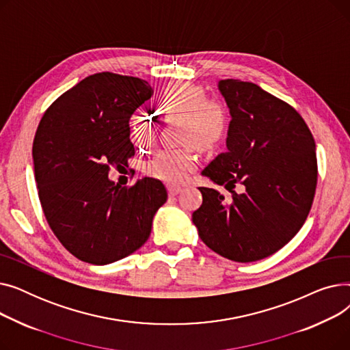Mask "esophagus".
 I'll use <instances>...</instances> for the list:
<instances>
[{"label": "esophagus", "instance_id": "esophagus-1", "mask_svg": "<svg viewBox=\"0 0 350 350\" xmlns=\"http://www.w3.org/2000/svg\"><path fill=\"white\" fill-rule=\"evenodd\" d=\"M181 190H183V189H181L180 186H174V185H169V186H167V191H169V194H170V196H176V194H178Z\"/></svg>", "mask_w": 350, "mask_h": 350}]
</instances>
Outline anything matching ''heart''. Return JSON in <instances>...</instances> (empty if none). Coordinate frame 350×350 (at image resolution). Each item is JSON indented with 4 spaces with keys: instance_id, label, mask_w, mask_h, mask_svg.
<instances>
[{
    "instance_id": "heart-1",
    "label": "heart",
    "mask_w": 350,
    "mask_h": 350,
    "mask_svg": "<svg viewBox=\"0 0 350 350\" xmlns=\"http://www.w3.org/2000/svg\"><path fill=\"white\" fill-rule=\"evenodd\" d=\"M206 90L187 82L165 86L156 100V110L167 119L180 118V137L187 144L178 149H161L146 163V173L167 183H181L196 169L197 153L211 150L224 140L228 132L226 106L215 99H207ZM129 132L139 146H149L156 139V122L144 113H136L129 120Z\"/></svg>"
}]
</instances>
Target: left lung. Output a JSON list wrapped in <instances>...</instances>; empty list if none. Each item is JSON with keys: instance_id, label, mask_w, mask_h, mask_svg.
Here are the masks:
<instances>
[{"instance_id": "left-lung-1", "label": "left lung", "mask_w": 350, "mask_h": 350, "mask_svg": "<svg viewBox=\"0 0 350 350\" xmlns=\"http://www.w3.org/2000/svg\"><path fill=\"white\" fill-rule=\"evenodd\" d=\"M230 107L227 152L201 172L231 193L198 187L203 204L193 223L203 243L224 258L252 262L286 245L304 226L318 183L315 140L289 103L258 85L224 79ZM238 184L241 193L233 190Z\"/></svg>"}]
</instances>
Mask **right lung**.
Instances as JSON below:
<instances>
[{"label":"right lung","mask_w":350,"mask_h":350,"mask_svg":"<svg viewBox=\"0 0 350 350\" xmlns=\"http://www.w3.org/2000/svg\"><path fill=\"white\" fill-rule=\"evenodd\" d=\"M150 96L140 78L94 73L55 100L36 129L32 157L44 215L83 262L105 265L139 250L167 200L160 180L120 187L107 177L135 156L129 119Z\"/></svg>","instance_id":"add662e5"}]
</instances>
